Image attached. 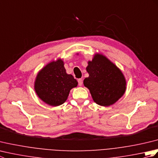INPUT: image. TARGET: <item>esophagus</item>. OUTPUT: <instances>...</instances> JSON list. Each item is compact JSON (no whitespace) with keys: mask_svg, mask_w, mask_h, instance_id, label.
<instances>
[{"mask_svg":"<svg viewBox=\"0 0 158 158\" xmlns=\"http://www.w3.org/2000/svg\"><path fill=\"white\" fill-rule=\"evenodd\" d=\"M83 83V79H78V84L79 86H81Z\"/></svg>","mask_w":158,"mask_h":158,"instance_id":"34e87169","label":"esophagus"}]
</instances>
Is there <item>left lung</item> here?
<instances>
[{
    "label": "left lung",
    "mask_w": 158,
    "mask_h": 158,
    "mask_svg": "<svg viewBox=\"0 0 158 158\" xmlns=\"http://www.w3.org/2000/svg\"><path fill=\"white\" fill-rule=\"evenodd\" d=\"M89 77L83 84L89 89L96 104L108 106L117 102L126 89V81L122 71L101 54H96L86 68Z\"/></svg>",
    "instance_id": "left-lung-1"
}]
</instances>
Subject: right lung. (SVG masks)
I'll return each mask as SVG.
<instances>
[{
    "label": "right lung",
    "mask_w": 158,
    "mask_h": 158,
    "mask_svg": "<svg viewBox=\"0 0 158 158\" xmlns=\"http://www.w3.org/2000/svg\"><path fill=\"white\" fill-rule=\"evenodd\" d=\"M77 80L66 72L61 59L47 64L39 72L35 82L36 94L51 106H59L68 98L70 89L77 86Z\"/></svg>",
    "instance_id": "right-lung-1"
}]
</instances>
